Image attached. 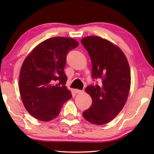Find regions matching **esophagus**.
Returning <instances> with one entry per match:
<instances>
[{"label": "esophagus", "mask_w": 154, "mask_h": 154, "mask_svg": "<svg viewBox=\"0 0 154 154\" xmlns=\"http://www.w3.org/2000/svg\"><path fill=\"white\" fill-rule=\"evenodd\" d=\"M83 92V91H82V90H78V89L73 90V92H75V93H76V94L81 93V92Z\"/></svg>", "instance_id": "esophagus-1"}]
</instances>
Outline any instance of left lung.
<instances>
[{
  "label": "left lung",
  "mask_w": 154,
  "mask_h": 154,
  "mask_svg": "<svg viewBox=\"0 0 154 154\" xmlns=\"http://www.w3.org/2000/svg\"><path fill=\"white\" fill-rule=\"evenodd\" d=\"M81 43L91 59L92 78L101 81L100 85L86 87L92 104L83 116L91 123L104 125L119 114L127 101L131 82L130 66L122 50L106 40L88 36Z\"/></svg>",
  "instance_id": "1"
}]
</instances>
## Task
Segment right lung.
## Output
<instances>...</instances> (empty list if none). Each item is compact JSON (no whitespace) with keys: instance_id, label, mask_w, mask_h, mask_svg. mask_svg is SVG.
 <instances>
[{"instance_id":"obj_1","label":"right lung","mask_w":154,"mask_h":154,"mask_svg":"<svg viewBox=\"0 0 154 154\" xmlns=\"http://www.w3.org/2000/svg\"><path fill=\"white\" fill-rule=\"evenodd\" d=\"M79 46L73 38L53 37L38 45L23 62L20 92L26 111L41 121L58 116L63 104L71 98L65 86L64 69L69 51Z\"/></svg>"}]
</instances>
